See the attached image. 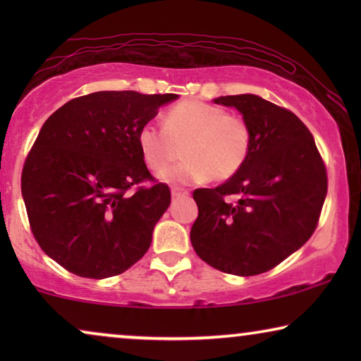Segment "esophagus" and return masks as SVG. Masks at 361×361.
I'll use <instances>...</instances> for the list:
<instances>
[{
    "instance_id": "1",
    "label": "esophagus",
    "mask_w": 361,
    "mask_h": 361,
    "mask_svg": "<svg viewBox=\"0 0 361 361\" xmlns=\"http://www.w3.org/2000/svg\"><path fill=\"white\" fill-rule=\"evenodd\" d=\"M172 197H174V199H177V197H185V195H189V190L187 189H182V187H172Z\"/></svg>"
}]
</instances>
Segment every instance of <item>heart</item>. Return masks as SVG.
I'll use <instances>...</instances> for the list:
<instances>
[{
	"label": "heart",
	"mask_w": 361,
	"mask_h": 361,
	"mask_svg": "<svg viewBox=\"0 0 361 361\" xmlns=\"http://www.w3.org/2000/svg\"><path fill=\"white\" fill-rule=\"evenodd\" d=\"M145 164L162 174L180 156L185 159L164 174L174 184L226 180L245 166L251 151V128L243 116L200 100L177 103L164 115V126L147 121L137 133Z\"/></svg>",
	"instance_id": "1"
}]
</instances>
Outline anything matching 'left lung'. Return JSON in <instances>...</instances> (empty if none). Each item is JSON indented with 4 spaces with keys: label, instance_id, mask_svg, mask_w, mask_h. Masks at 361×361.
<instances>
[{
    "label": "left lung",
    "instance_id": "obj_1",
    "mask_svg": "<svg viewBox=\"0 0 361 361\" xmlns=\"http://www.w3.org/2000/svg\"><path fill=\"white\" fill-rule=\"evenodd\" d=\"M251 128L245 166L215 189H195L199 216L190 230L195 253L215 269L256 276L299 250L317 228L327 169L307 126L256 95H228Z\"/></svg>",
    "mask_w": 361,
    "mask_h": 361
}]
</instances>
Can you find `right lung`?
<instances>
[{
    "label": "right lung",
    "instance_id": "right-lung-1",
    "mask_svg": "<svg viewBox=\"0 0 361 361\" xmlns=\"http://www.w3.org/2000/svg\"><path fill=\"white\" fill-rule=\"evenodd\" d=\"M176 98L95 92L44 123L24 161L21 192L34 238L62 268L111 278L149 250L171 190L147 171L137 133Z\"/></svg>",
    "mask_w": 361,
    "mask_h": 361
}]
</instances>
